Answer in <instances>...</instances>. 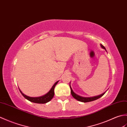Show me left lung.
Listing matches in <instances>:
<instances>
[{"label": "left lung", "mask_w": 127, "mask_h": 127, "mask_svg": "<svg viewBox=\"0 0 127 127\" xmlns=\"http://www.w3.org/2000/svg\"><path fill=\"white\" fill-rule=\"evenodd\" d=\"M100 46H101V47L102 48L106 50L105 48L104 47L102 44H100ZM69 86H70V88H71V95H72V96L77 100L80 101V102H84V103L89 102H91V101H94V100H96V99H98V98H100L101 97H102L105 93V92H104L103 94H102V95H97V96H95V97H81V96H80V95H79L76 94H75L74 91H73V90H72V87L71 86V85H70V84H69Z\"/></svg>", "instance_id": "obj_1"}]
</instances>
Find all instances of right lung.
Wrapping results in <instances>:
<instances>
[{
  "instance_id": "add662e5",
  "label": "right lung",
  "mask_w": 127,
  "mask_h": 127,
  "mask_svg": "<svg viewBox=\"0 0 127 127\" xmlns=\"http://www.w3.org/2000/svg\"><path fill=\"white\" fill-rule=\"evenodd\" d=\"M59 82V81H56V82L53 85V86H52V87L51 88V89L50 90V91L46 94V95H44L42 96L41 97H29L28 95H24V94L22 93V92L21 91V90L19 89V91H20L21 93L22 94V95H23V97L26 98L27 99H28V100L30 101V102H33V103H39V104H44L46 103L47 102H49V101L51 100L52 98H53L54 95V88L56 86V84H58V83Z\"/></svg>"
}]
</instances>
